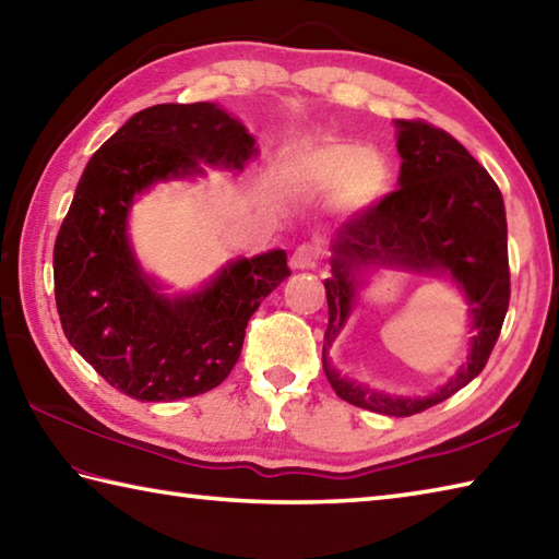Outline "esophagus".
Listing matches in <instances>:
<instances>
[{
    "instance_id": "esophagus-1",
    "label": "esophagus",
    "mask_w": 559,
    "mask_h": 559,
    "mask_svg": "<svg viewBox=\"0 0 559 559\" xmlns=\"http://www.w3.org/2000/svg\"><path fill=\"white\" fill-rule=\"evenodd\" d=\"M321 258V248L319 246H311V243H304L297 250L292 252L289 258V265L292 270H311L316 267V262Z\"/></svg>"
}]
</instances>
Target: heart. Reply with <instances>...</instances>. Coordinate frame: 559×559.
Masks as SVG:
<instances>
[{
  "label": "heart",
  "instance_id": "1",
  "mask_svg": "<svg viewBox=\"0 0 559 559\" xmlns=\"http://www.w3.org/2000/svg\"><path fill=\"white\" fill-rule=\"evenodd\" d=\"M280 180L299 194L338 192L343 206L362 209L386 194L389 167L379 153L350 143H309L284 155Z\"/></svg>",
  "mask_w": 559,
  "mask_h": 559
}]
</instances>
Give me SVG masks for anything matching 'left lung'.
<instances>
[{
	"label": "left lung",
	"instance_id": "left-lung-1",
	"mask_svg": "<svg viewBox=\"0 0 559 559\" xmlns=\"http://www.w3.org/2000/svg\"><path fill=\"white\" fill-rule=\"evenodd\" d=\"M394 126L402 187L333 234L331 277L323 282L329 299L323 372L347 404L384 416H414L460 392L487 365L509 311V236L499 187L465 145L424 121L396 119ZM377 269L448 276L466 294L476 333L468 362L433 395H386L343 378L330 365V345Z\"/></svg>",
	"mask_w": 559,
	"mask_h": 559
}]
</instances>
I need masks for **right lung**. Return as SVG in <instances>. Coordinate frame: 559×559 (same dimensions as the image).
I'll return each mask as SVG.
<instances>
[{
	"label": "right lung",
	"mask_w": 559,
	"mask_h": 559,
	"mask_svg": "<svg viewBox=\"0 0 559 559\" xmlns=\"http://www.w3.org/2000/svg\"><path fill=\"white\" fill-rule=\"evenodd\" d=\"M255 139L218 104H155L90 157L52 250L62 331L107 382L139 402L204 394L234 370L246 325L292 272L267 250L221 267L202 287L167 294L129 238L135 199L204 165L243 173Z\"/></svg>",
	"instance_id": "1"
}]
</instances>
